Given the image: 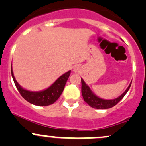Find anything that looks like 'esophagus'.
Returning a JSON list of instances; mask_svg holds the SVG:
<instances>
[{
  "label": "esophagus",
  "instance_id": "esophagus-1",
  "mask_svg": "<svg viewBox=\"0 0 146 146\" xmlns=\"http://www.w3.org/2000/svg\"><path fill=\"white\" fill-rule=\"evenodd\" d=\"M80 68L78 67V66H76V67L74 68V70H73V71L76 73H80Z\"/></svg>",
  "mask_w": 146,
  "mask_h": 146
}]
</instances>
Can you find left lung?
<instances>
[{"instance_id": "1", "label": "left lung", "mask_w": 146, "mask_h": 146, "mask_svg": "<svg viewBox=\"0 0 146 146\" xmlns=\"http://www.w3.org/2000/svg\"><path fill=\"white\" fill-rule=\"evenodd\" d=\"M81 84V92L82 98H83L84 99V101H85V102L88 103L90 107H93V108L98 109V110H105V109H109L111 108V107H113L114 106H115L119 101L121 100L122 98L125 96L126 92H128V90H129V88H130L131 82L130 85H129V87H128L127 89L126 90V91H125L121 95H120L119 98L114 100H104L102 99V98H98V96H96V95L91 91V90L90 89L89 87L85 84V81H84L82 78Z\"/></svg>"}]
</instances>
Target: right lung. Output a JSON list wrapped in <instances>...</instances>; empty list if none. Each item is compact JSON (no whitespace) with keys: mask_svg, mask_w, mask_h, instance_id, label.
<instances>
[{"mask_svg":"<svg viewBox=\"0 0 146 146\" xmlns=\"http://www.w3.org/2000/svg\"><path fill=\"white\" fill-rule=\"evenodd\" d=\"M11 74L15 85L21 96L31 104L37 106H48L55 102L61 96L65 85L70 75V70L60 76L49 88L40 92H31L23 89L16 81L11 66Z\"/></svg>","mask_w":146,"mask_h":146,"instance_id":"obj_1","label":"right lung"}]
</instances>
